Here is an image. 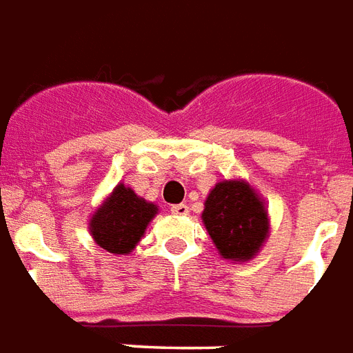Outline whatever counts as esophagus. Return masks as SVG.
<instances>
[{"label": "esophagus", "instance_id": "esophagus-1", "mask_svg": "<svg viewBox=\"0 0 353 353\" xmlns=\"http://www.w3.org/2000/svg\"><path fill=\"white\" fill-rule=\"evenodd\" d=\"M171 212L176 216H188L190 214V207L184 205V203H180V205H173V207H171Z\"/></svg>", "mask_w": 353, "mask_h": 353}]
</instances>
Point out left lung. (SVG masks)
<instances>
[{
  "label": "left lung",
  "instance_id": "left-lung-1",
  "mask_svg": "<svg viewBox=\"0 0 353 353\" xmlns=\"http://www.w3.org/2000/svg\"><path fill=\"white\" fill-rule=\"evenodd\" d=\"M201 218L220 256L231 261H250L269 235L267 208L244 180L218 182Z\"/></svg>",
  "mask_w": 353,
  "mask_h": 353
}]
</instances>
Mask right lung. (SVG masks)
Instances as JSON below:
<instances>
[{"mask_svg":"<svg viewBox=\"0 0 353 353\" xmlns=\"http://www.w3.org/2000/svg\"><path fill=\"white\" fill-rule=\"evenodd\" d=\"M158 214V207L139 197L131 188L118 184L90 220V233L103 250L130 254L146 225Z\"/></svg>","mask_w":353,"mask_h":353,"instance_id":"obj_1","label":"right lung"}]
</instances>
